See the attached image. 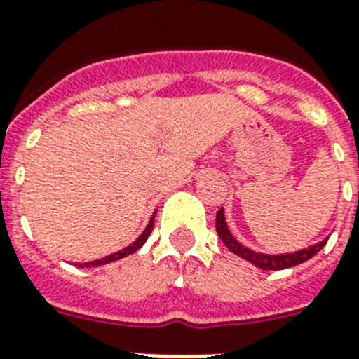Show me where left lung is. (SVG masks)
Returning <instances> with one entry per match:
<instances>
[{
	"label": "left lung",
	"mask_w": 359,
	"mask_h": 359,
	"mask_svg": "<svg viewBox=\"0 0 359 359\" xmlns=\"http://www.w3.org/2000/svg\"><path fill=\"white\" fill-rule=\"evenodd\" d=\"M216 233H218V236H220L222 242L227 245V250H229L231 253L238 255V257H242L244 260L255 264L257 268L275 269V271H277V269H286V268H293V266H297V264H303V262H306L308 259H312L313 255L318 253V251H321L323 245L327 244V240H328V238L321 240V242H318V244L310 245V248H306V250L295 251V253H284V255L257 253V251H251L250 248H245V245L240 244L238 240L231 235L229 227H227L226 224V216H224V209H220V211L216 212Z\"/></svg>",
	"instance_id": "left-lung-1"
}]
</instances>
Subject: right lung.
Masks as SVG:
<instances>
[{"mask_svg":"<svg viewBox=\"0 0 359 359\" xmlns=\"http://www.w3.org/2000/svg\"><path fill=\"white\" fill-rule=\"evenodd\" d=\"M154 216H156V215H154ZM154 216H152V218H150V222H148L147 229H144L143 233H141V236H139L137 240H133L132 244L126 245V248H124V250L117 251V253L108 255V257H104V259H99V260H93V262H86V264H80V268H84V266H86V268H95V266L108 264V262H114V260L123 259V257H126V255L135 253V251H137L139 248H141V245L144 244V242H147V238H148V236H150V233H152V227H154Z\"/></svg>","mask_w":359,"mask_h":359,"instance_id":"add662e5","label":"right lung"}]
</instances>
